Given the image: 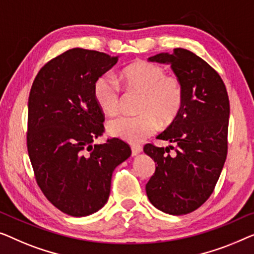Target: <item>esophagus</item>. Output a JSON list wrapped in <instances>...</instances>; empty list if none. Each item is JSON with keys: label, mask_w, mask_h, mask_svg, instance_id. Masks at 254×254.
Segmentation results:
<instances>
[{"label": "esophagus", "mask_w": 254, "mask_h": 254, "mask_svg": "<svg viewBox=\"0 0 254 254\" xmlns=\"http://www.w3.org/2000/svg\"><path fill=\"white\" fill-rule=\"evenodd\" d=\"M131 151H132V155H138L139 153L142 152V147L141 146H138V145H133L131 147Z\"/></svg>", "instance_id": "obj_1"}]
</instances>
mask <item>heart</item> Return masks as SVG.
Segmentation results:
<instances>
[{
  "label": "heart",
  "mask_w": 254,
  "mask_h": 254,
  "mask_svg": "<svg viewBox=\"0 0 254 254\" xmlns=\"http://www.w3.org/2000/svg\"><path fill=\"white\" fill-rule=\"evenodd\" d=\"M123 78L127 86L141 92L139 115H122L110 120L108 132L131 144H138L154 133L158 120L169 124L180 114L184 102V87L180 78L166 74L159 64L138 61L126 67ZM93 95L100 109L108 115L120 110L121 87L112 74H102L95 80Z\"/></svg>",
  "instance_id": "1"
}]
</instances>
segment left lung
<instances>
[{
    "label": "left lung",
    "instance_id": "left-lung-1",
    "mask_svg": "<svg viewBox=\"0 0 254 254\" xmlns=\"http://www.w3.org/2000/svg\"><path fill=\"white\" fill-rule=\"evenodd\" d=\"M149 62L170 64L184 87L180 114L159 139L174 142L169 147L145 145L154 160L155 173L146 184V193L156 208L183 215L199 208L213 193L228 153L230 105L220 74L193 53L183 48L161 53ZM170 149L177 154L171 157Z\"/></svg>",
    "mask_w": 254,
    "mask_h": 254
}]
</instances>
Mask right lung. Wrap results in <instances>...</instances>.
I'll use <instances>...</instances> for the list:
<instances>
[{
  "label": "right lung",
  "mask_w": 254,
  "mask_h": 254,
  "mask_svg": "<svg viewBox=\"0 0 254 254\" xmlns=\"http://www.w3.org/2000/svg\"><path fill=\"white\" fill-rule=\"evenodd\" d=\"M117 56L73 48L39 71L28 96L27 151L42 193L71 216L106 205L113 171L131 155L119 138L92 145L105 132V115L93 95L100 76Z\"/></svg>",
  "instance_id": "add662e5"
}]
</instances>
